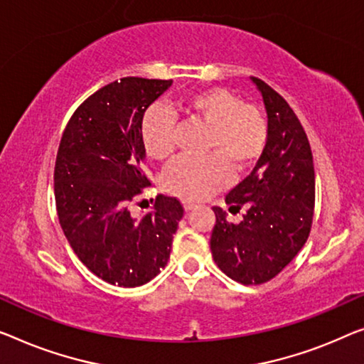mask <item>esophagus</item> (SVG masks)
<instances>
[{"mask_svg": "<svg viewBox=\"0 0 364 364\" xmlns=\"http://www.w3.org/2000/svg\"><path fill=\"white\" fill-rule=\"evenodd\" d=\"M183 208L186 213H189V210H193L194 208H196V204L191 203V200H183Z\"/></svg>", "mask_w": 364, "mask_h": 364, "instance_id": "esophagus-1", "label": "esophagus"}]
</instances>
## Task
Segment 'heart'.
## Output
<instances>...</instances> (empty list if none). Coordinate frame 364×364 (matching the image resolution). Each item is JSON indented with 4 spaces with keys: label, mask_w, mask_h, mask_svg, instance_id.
Masks as SVG:
<instances>
[{
    "label": "heart",
    "mask_w": 364,
    "mask_h": 364,
    "mask_svg": "<svg viewBox=\"0 0 364 364\" xmlns=\"http://www.w3.org/2000/svg\"><path fill=\"white\" fill-rule=\"evenodd\" d=\"M188 121L208 129L204 159H180L168 166L164 186L183 199H203L225 186L230 171L242 175L258 164L268 144V121L262 109L245 105L240 96L224 88L194 91L180 101ZM175 122L164 107L154 106L144 114L140 139L150 159L166 160L173 151Z\"/></svg>",
    "instance_id": "obj_1"
}]
</instances>
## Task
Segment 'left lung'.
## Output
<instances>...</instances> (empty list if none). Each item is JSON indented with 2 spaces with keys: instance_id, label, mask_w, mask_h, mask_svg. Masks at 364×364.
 Instances as JSON below:
<instances>
[{
  "instance_id": "obj_1",
  "label": "left lung",
  "mask_w": 364,
  "mask_h": 364,
  "mask_svg": "<svg viewBox=\"0 0 364 364\" xmlns=\"http://www.w3.org/2000/svg\"><path fill=\"white\" fill-rule=\"evenodd\" d=\"M268 117V144L253 171L227 194L229 210L247 209L238 224L214 205L210 252L217 267L242 284H262L291 263L312 225L316 176L299 119L264 81L252 77Z\"/></svg>"
}]
</instances>
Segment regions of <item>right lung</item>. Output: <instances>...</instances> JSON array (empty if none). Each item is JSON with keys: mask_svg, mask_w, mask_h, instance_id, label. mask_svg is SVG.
Segmentation results:
<instances>
[{"mask_svg": "<svg viewBox=\"0 0 364 364\" xmlns=\"http://www.w3.org/2000/svg\"><path fill=\"white\" fill-rule=\"evenodd\" d=\"M171 83L127 77L106 85L75 111L58 147L53 181L63 234L81 263L114 286H142L165 268L184 213L164 194L151 213H130L150 186L140 124Z\"/></svg>", "mask_w": 364, "mask_h": 364, "instance_id": "right-lung-1", "label": "right lung"}]
</instances>
